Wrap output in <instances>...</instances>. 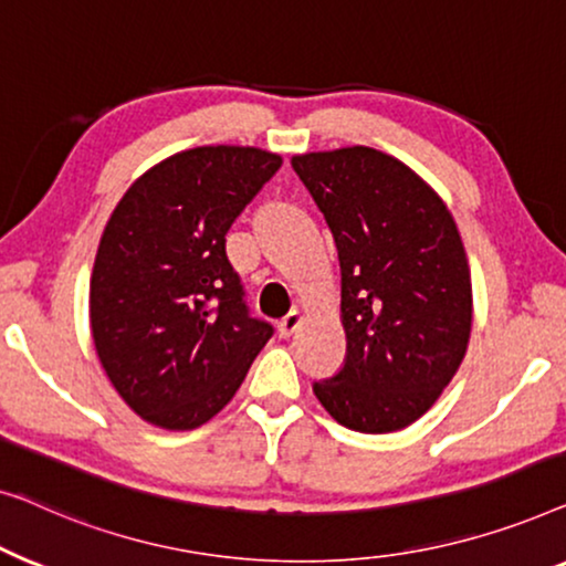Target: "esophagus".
I'll return each mask as SVG.
<instances>
[{
	"label": "esophagus",
	"instance_id": "obj_1",
	"mask_svg": "<svg viewBox=\"0 0 566 566\" xmlns=\"http://www.w3.org/2000/svg\"><path fill=\"white\" fill-rule=\"evenodd\" d=\"M300 325H302V315L297 313V310H292L290 315H284L282 321H280V336L282 338H290L292 333L300 328Z\"/></svg>",
	"mask_w": 566,
	"mask_h": 566
}]
</instances>
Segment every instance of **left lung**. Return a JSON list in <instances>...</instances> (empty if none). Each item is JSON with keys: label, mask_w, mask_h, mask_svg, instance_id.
Listing matches in <instances>:
<instances>
[{"label": "left lung", "mask_w": 566, "mask_h": 566, "mask_svg": "<svg viewBox=\"0 0 566 566\" xmlns=\"http://www.w3.org/2000/svg\"><path fill=\"white\" fill-rule=\"evenodd\" d=\"M340 264L344 366L313 381L340 426L392 433L439 400L467 354L472 276L446 205L416 171L354 146L292 158Z\"/></svg>", "instance_id": "8db88e82"}]
</instances>
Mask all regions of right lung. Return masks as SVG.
<instances>
[{
    "instance_id": "1",
    "label": "right lung",
    "mask_w": 566,
    "mask_h": 566,
    "mask_svg": "<svg viewBox=\"0 0 566 566\" xmlns=\"http://www.w3.org/2000/svg\"><path fill=\"white\" fill-rule=\"evenodd\" d=\"M280 166L261 148L181 150L109 214L90 284L92 338L113 387L148 423H207L274 336L249 313L226 235Z\"/></svg>"
}]
</instances>
